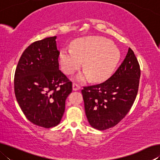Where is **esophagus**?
<instances>
[{
    "instance_id": "34e87169",
    "label": "esophagus",
    "mask_w": 160,
    "mask_h": 160,
    "mask_svg": "<svg viewBox=\"0 0 160 160\" xmlns=\"http://www.w3.org/2000/svg\"><path fill=\"white\" fill-rule=\"evenodd\" d=\"M72 90H75V91L80 90V86L79 84L75 83V82L72 83Z\"/></svg>"
}]
</instances>
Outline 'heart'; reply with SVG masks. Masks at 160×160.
I'll list each match as a JSON object with an SVG mask.
<instances>
[{
    "label": "heart",
    "mask_w": 160,
    "mask_h": 160,
    "mask_svg": "<svg viewBox=\"0 0 160 160\" xmlns=\"http://www.w3.org/2000/svg\"><path fill=\"white\" fill-rule=\"evenodd\" d=\"M72 48H65L59 54L62 70L71 75L82 66L85 71L80 72L75 79L84 82L92 77L101 82L109 78L120 60V52L112 42L105 38L88 37L75 41Z\"/></svg>",
    "instance_id": "obj_1"
}]
</instances>
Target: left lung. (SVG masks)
Listing matches in <instances>:
<instances>
[{
	"instance_id": "1",
	"label": "left lung",
	"mask_w": 160,
	"mask_h": 160,
	"mask_svg": "<svg viewBox=\"0 0 160 160\" xmlns=\"http://www.w3.org/2000/svg\"><path fill=\"white\" fill-rule=\"evenodd\" d=\"M140 65L131 48L117 70L105 82L82 90L87 118L100 131L112 128L125 117L138 91Z\"/></svg>"
}]
</instances>
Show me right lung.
Returning <instances> with one entry per match:
<instances>
[{
	"label": "right lung",
	"instance_id": "right-lung-1",
	"mask_svg": "<svg viewBox=\"0 0 160 160\" xmlns=\"http://www.w3.org/2000/svg\"><path fill=\"white\" fill-rule=\"evenodd\" d=\"M56 37L32 43L24 51L15 70L16 99L26 118L49 128L60 123L72 82L59 70Z\"/></svg>",
	"mask_w": 160,
	"mask_h": 160
}]
</instances>
